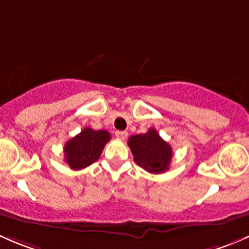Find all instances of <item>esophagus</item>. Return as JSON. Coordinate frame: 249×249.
<instances>
[{"label": "esophagus", "instance_id": "esophagus-1", "mask_svg": "<svg viewBox=\"0 0 249 249\" xmlns=\"http://www.w3.org/2000/svg\"><path fill=\"white\" fill-rule=\"evenodd\" d=\"M115 135H116V138H117V139L124 140L125 138H127L128 133H127V132H124V130H117V132L115 133Z\"/></svg>", "mask_w": 249, "mask_h": 249}]
</instances>
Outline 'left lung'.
<instances>
[{
    "label": "left lung",
    "mask_w": 249,
    "mask_h": 249,
    "mask_svg": "<svg viewBox=\"0 0 249 249\" xmlns=\"http://www.w3.org/2000/svg\"><path fill=\"white\" fill-rule=\"evenodd\" d=\"M128 146L135 163L151 174H160L169 169L173 150L157 130L151 128L145 134H135L128 139Z\"/></svg>",
    "instance_id": "8db88e82"
}]
</instances>
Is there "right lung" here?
Returning <instances> with one entry per match:
<instances>
[{"label": "right lung", "mask_w": 249, "mask_h": 249, "mask_svg": "<svg viewBox=\"0 0 249 249\" xmlns=\"http://www.w3.org/2000/svg\"><path fill=\"white\" fill-rule=\"evenodd\" d=\"M107 130H94L86 127L66 142L65 160L73 170H80L96 162L102 155L106 143L110 140Z\"/></svg>", "instance_id": "right-lung-1"}]
</instances>
